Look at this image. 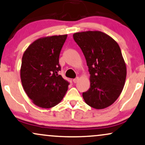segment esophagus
I'll return each mask as SVG.
<instances>
[{"label":"esophagus","mask_w":145,"mask_h":145,"mask_svg":"<svg viewBox=\"0 0 145 145\" xmlns=\"http://www.w3.org/2000/svg\"><path fill=\"white\" fill-rule=\"evenodd\" d=\"M78 80H79V78H78V77H76V78L73 79V82H74V83H76V82L78 81Z\"/></svg>","instance_id":"obj_1"}]
</instances>
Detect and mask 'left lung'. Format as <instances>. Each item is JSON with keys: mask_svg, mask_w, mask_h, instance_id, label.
Wrapping results in <instances>:
<instances>
[{"mask_svg": "<svg viewBox=\"0 0 145 145\" xmlns=\"http://www.w3.org/2000/svg\"><path fill=\"white\" fill-rule=\"evenodd\" d=\"M73 39L83 52L91 74L89 89L82 93L84 101L96 109L110 106L121 95L127 76L118 43L101 31L76 33Z\"/></svg>", "mask_w": 145, "mask_h": 145, "instance_id": "left-lung-1", "label": "left lung"}]
</instances>
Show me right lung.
Returning a JSON list of instances; mask_svg holds the SVG:
<instances>
[{"label": "right lung", "instance_id": "right-lung-1", "mask_svg": "<svg viewBox=\"0 0 145 145\" xmlns=\"http://www.w3.org/2000/svg\"><path fill=\"white\" fill-rule=\"evenodd\" d=\"M67 35L37 39L24 52L20 68L23 89L34 104L44 108L58 105L69 82L59 74V55Z\"/></svg>", "mask_w": 145, "mask_h": 145}]
</instances>
